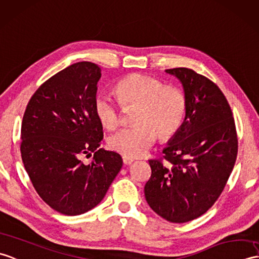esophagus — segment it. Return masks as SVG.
I'll return each instance as SVG.
<instances>
[{
  "mask_svg": "<svg viewBox=\"0 0 259 259\" xmlns=\"http://www.w3.org/2000/svg\"><path fill=\"white\" fill-rule=\"evenodd\" d=\"M122 161H123V164L129 165V164H131L132 162H134L135 160L131 159V158H127V157H122Z\"/></svg>",
  "mask_w": 259,
  "mask_h": 259,
  "instance_id": "34e87169",
  "label": "esophagus"
}]
</instances>
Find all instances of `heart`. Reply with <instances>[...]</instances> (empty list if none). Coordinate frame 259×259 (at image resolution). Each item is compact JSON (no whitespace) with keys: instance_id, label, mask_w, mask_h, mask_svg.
Segmentation results:
<instances>
[{"instance_id":"b5f03b06","label":"heart","mask_w":259,"mask_h":259,"mask_svg":"<svg viewBox=\"0 0 259 259\" xmlns=\"http://www.w3.org/2000/svg\"><path fill=\"white\" fill-rule=\"evenodd\" d=\"M117 93L124 107H138L136 125L119 130L108 140L113 151L123 157H142L157 141L158 135L161 139H169L181 127L186 99L180 88L164 86L151 76L132 74L118 82ZM95 113L109 130L121 123V108L109 94L96 96Z\"/></svg>"}]
</instances>
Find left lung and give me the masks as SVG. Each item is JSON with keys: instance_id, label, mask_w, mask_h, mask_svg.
Returning <instances> with one entry per match:
<instances>
[{"instance_id": "obj_1", "label": "left lung", "mask_w": 259, "mask_h": 259, "mask_svg": "<svg viewBox=\"0 0 259 259\" xmlns=\"http://www.w3.org/2000/svg\"><path fill=\"white\" fill-rule=\"evenodd\" d=\"M165 73L182 83L186 111L163 149L169 166L149 160L144 195L162 219L185 223L205 213L224 190L237 157V135L231 107L213 81L184 67Z\"/></svg>"}]
</instances>
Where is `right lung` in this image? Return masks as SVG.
Masks as SVG:
<instances>
[{
  "label": "right lung",
  "mask_w": 259,
  "mask_h": 259,
  "mask_svg": "<svg viewBox=\"0 0 259 259\" xmlns=\"http://www.w3.org/2000/svg\"><path fill=\"white\" fill-rule=\"evenodd\" d=\"M98 65L79 62L51 77L32 96L21 129L22 160L34 189L53 209L75 216L97 206L122 166L121 155L98 149L95 113ZM94 157L89 165L83 154Z\"/></svg>",
  "instance_id": "right-lung-1"
}]
</instances>
